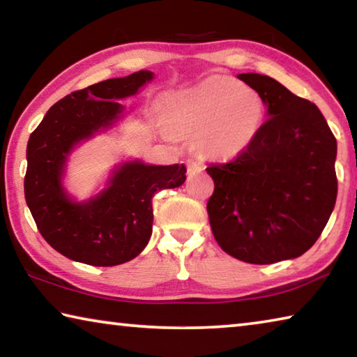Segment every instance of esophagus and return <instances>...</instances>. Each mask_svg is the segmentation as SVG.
Returning a JSON list of instances; mask_svg holds the SVG:
<instances>
[{"instance_id": "esophagus-1", "label": "esophagus", "mask_w": 357, "mask_h": 357, "mask_svg": "<svg viewBox=\"0 0 357 357\" xmlns=\"http://www.w3.org/2000/svg\"><path fill=\"white\" fill-rule=\"evenodd\" d=\"M187 165V173H193V172H200V170H204V165L203 162L197 160V159H189L185 162Z\"/></svg>"}]
</instances>
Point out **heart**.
<instances>
[{
    "instance_id": "b5f03b06",
    "label": "heart",
    "mask_w": 357,
    "mask_h": 357,
    "mask_svg": "<svg viewBox=\"0 0 357 357\" xmlns=\"http://www.w3.org/2000/svg\"><path fill=\"white\" fill-rule=\"evenodd\" d=\"M159 124L167 138L197 135L202 153L229 159L257 140L264 123V102L231 77L214 75L167 100Z\"/></svg>"
}]
</instances>
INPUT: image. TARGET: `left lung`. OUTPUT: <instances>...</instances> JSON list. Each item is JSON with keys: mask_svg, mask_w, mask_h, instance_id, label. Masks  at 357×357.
I'll return each instance as SVG.
<instances>
[{"mask_svg": "<svg viewBox=\"0 0 357 357\" xmlns=\"http://www.w3.org/2000/svg\"><path fill=\"white\" fill-rule=\"evenodd\" d=\"M238 77L261 96L269 118L244 153L208 165L211 229L241 261L298 258L321 236L335 206L337 140L313 102L268 75Z\"/></svg>", "mask_w": 357, "mask_h": 357, "instance_id": "8db88e82", "label": "left lung"}]
</instances>
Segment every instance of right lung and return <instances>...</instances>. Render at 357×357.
Segmentation results:
<instances>
[{
  "label": "right lung",
  "mask_w": 357,
  "mask_h": 357,
  "mask_svg": "<svg viewBox=\"0 0 357 357\" xmlns=\"http://www.w3.org/2000/svg\"><path fill=\"white\" fill-rule=\"evenodd\" d=\"M153 72L110 78L58 100L28 140L25 198L33 219L53 249L74 261L116 266L135 258L153 233V197L185 181V167L128 162L110 187L86 203H74L61 185L66 155L75 143L105 129Z\"/></svg>",
  "instance_id": "1"
}]
</instances>
